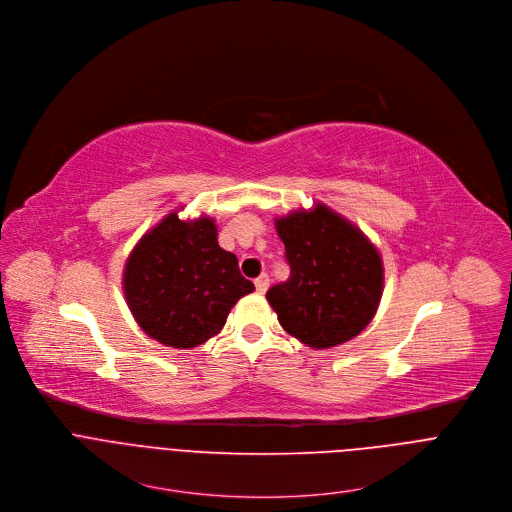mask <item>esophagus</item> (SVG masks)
Here are the masks:
<instances>
[{"instance_id":"esophagus-1","label":"esophagus","mask_w":512,"mask_h":512,"mask_svg":"<svg viewBox=\"0 0 512 512\" xmlns=\"http://www.w3.org/2000/svg\"><path fill=\"white\" fill-rule=\"evenodd\" d=\"M254 286H256V292H258V294H264V292L268 290V286H270L268 274H260V276L254 280Z\"/></svg>"}]
</instances>
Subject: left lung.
Returning a JSON list of instances; mask_svg holds the SVG:
<instances>
[{"label": "left lung", "mask_w": 512, "mask_h": 512, "mask_svg": "<svg viewBox=\"0 0 512 512\" xmlns=\"http://www.w3.org/2000/svg\"><path fill=\"white\" fill-rule=\"evenodd\" d=\"M290 278L266 292L282 329L311 349L357 337L375 317L383 294L377 246L351 220L315 201L274 218Z\"/></svg>", "instance_id": "left-lung-1"}]
</instances>
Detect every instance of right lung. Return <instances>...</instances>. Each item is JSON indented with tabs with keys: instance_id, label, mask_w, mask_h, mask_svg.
I'll return each instance as SVG.
<instances>
[{
	"instance_id": "add662e5",
	"label": "right lung",
	"mask_w": 512,
	"mask_h": 512,
	"mask_svg": "<svg viewBox=\"0 0 512 512\" xmlns=\"http://www.w3.org/2000/svg\"><path fill=\"white\" fill-rule=\"evenodd\" d=\"M167 214L141 236L123 268V292L137 325L173 349H193L216 337L232 306L254 284L238 258L218 244L216 220Z\"/></svg>"
}]
</instances>
